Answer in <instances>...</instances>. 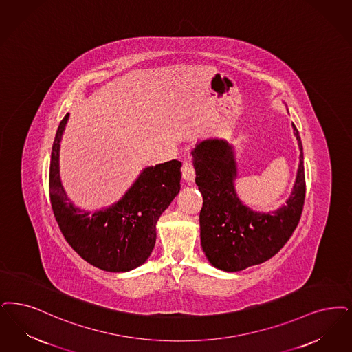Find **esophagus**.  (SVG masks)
I'll use <instances>...</instances> for the list:
<instances>
[{
    "instance_id": "1",
    "label": "esophagus",
    "mask_w": 352,
    "mask_h": 352,
    "mask_svg": "<svg viewBox=\"0 0 352 352\" xmlns=\"http://www.w3.org/2000/svg\"><path fill=\"white\" fill-rule=\"evenodd\" d=\"M182 177L186 182L191 183L195 181V168L190 161L183 162Z\"/></svg>"
}]
</instances>
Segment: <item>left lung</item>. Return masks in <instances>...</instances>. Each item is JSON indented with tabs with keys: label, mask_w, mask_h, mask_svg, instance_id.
<instances>
[{
	"label": "left lung",
	"mask_w": 352,
	"mask_h": 352,
	"mask_svg": "<svg viewBox=\"0 0 352 352\" xmlns=\"http://www.w3.org/2000/svg\"><path fill=\"white\" fill-rule=\"evenodd\" d=\"M300 165L294 191L278 211L258 213L241 203L236 190L233 148L224 140H206L192 152L195 182L203 195L200 211L201 248L214 267L241 271L272 258L291 239L305 200L302 144L295 124Z\"/></svg>",
	"instance_id": "obj_1"
}]
</instances>
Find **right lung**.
Instances as JSON below:
<instances>
[{
	"label": "right lung",
	"mask_w": 352,
	"mask_h": 352,
	"mask_svg": "<svg viewBox=\"0 0 352 352\" xmlns=\"http://www.w3.org/2000/svg\"><path fill=\"white\" fill-rule=\"evenodd\" d=\"M57 128L50 165V199L64 239L87 263L110 272H124L142 265L155 243V224L181 190L177 160L146 168L122 200L93 214L76 208L60 182L58 149L68 122Z\"/></svg>",
	"instance_id": "right-lung-1"
}]
</instances>
